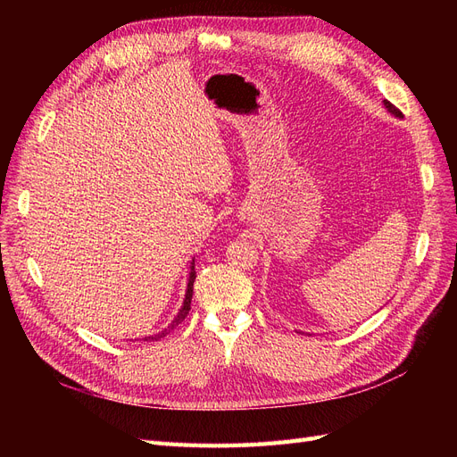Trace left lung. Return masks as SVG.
<instances>
[{
    "instance_id": "8db88e82",
    "label": "left lung",
    "mask_w": 457,
    "mask_h": 457,
    "mask_svg": "<svg viewBox=\"0 0 457 457\" xmlns=\"http://www.w3.org/2000/svg\"><path fill=\"white\" fill-rule=\"evenodd\" d=\"M383 104H385V108L389 110V112H391L393 116H396V118H403V112H400V110H398L396 106H393L389 101H383Z\"/></svg>"
}]
</instances>
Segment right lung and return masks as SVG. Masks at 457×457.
<instances>
[{"label":"right lung","instance_id":"obj_1","mask_svg":"<svg viewBox=\"0 0 457 457\" xmlns=\"http://www.w3.org/2000/svg\"><path fill=\"white\" fill-rule=\"evenodd\" d=\"M195 280H196V270H195V259H192V262H190V272H188V284H187V292H185V299H183V305H181V309H179V312L175 314V318L173 320L168 324V328H163L162 331H158V334H154V336H146V337H143L145 341H158V339H162V337H165L170 334V331L173 329V328H177L179 324H181L185 318H187V314H188V311H190V301H192V287H195Z\"/></svg>","mask_w":457,"mask_h":457}]
</instances>
